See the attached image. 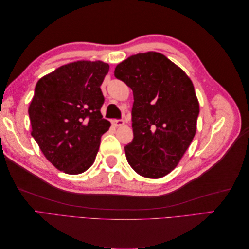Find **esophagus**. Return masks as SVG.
I'll return each instance as SVG.
<instances>
[{
    "instance_id": "esophagus-1",
    "label": "esophagus",
    "mask_w": 249,
    "mask_h": 249,
    "mask_svg": "<svg viewBox=\"0 0 249 249\" xmlns=\"http://www.w3.org/2000/svg\"><path fill=\"white\" fill-rule=\"evenodd\" d=\"M112 124H114L115 126H122V125L124 124V120H123V119H115V120H113Z\"/></svg>"
}]
</instances>
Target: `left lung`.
Wrapping results in <instances>:
<instances>
[{"mask_svg":"<svg viewBox=\"0 0 249 249\" xmlns=\"http://www.w3.org/2000/svg\"><path fill=\"white\" fill-rule=\"evenodd\" d=\"M114 76L134 95L126 160L142 177L163 178L178 166L196 133L199 103L193 83L157 52L130 56L116 65Z\"/></svg>","mask_w":249,"mask_h":249,"instance_id":"left-lung-1","label":"left lung"}]
</instances>
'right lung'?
I'll return each instance as SVG.
<instances>
[{"mask_svg": "<svg viewBox=\"0 0 249 249\" xmlns=\"http://www.w3.org/2000/svg\"><path fill=\"white\" fill-rule=\"evenodd\" d=\"M109 67L100 60H80L58 67L36 84L28 110L31 135L44 157L67 175L91 166L102 135L111 125L101 113V85Z\"/></svg>", "mask_w": 249, "mask_h": 249, "instance_id": "add662e5", "label": "right lung"}]
</instances>
